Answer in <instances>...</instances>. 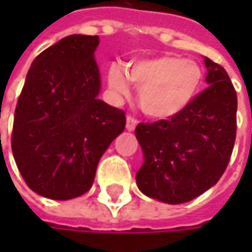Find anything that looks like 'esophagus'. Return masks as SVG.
Masks as SVG:
<instances>
[{"label":"esophagus","instance_id":"esophagus-1","mask_svg":"<svg viewBox=\"0 0 252 252\" xmlns=\"http://www.w3.org/2000/svg\"><path fill=\"white\" fill-rule=\"evenodd\" d=\"M126 129L128 131H134L135 126H137V120L132 118V117H126Z\"/></svg>","mask_w":252,"mask_h":252}]
</instances>
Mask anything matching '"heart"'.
Masks as SVG:
<instances>
[{
    "mask_svg": "<svg viewBox=\"0 0 252 252\" xmlns=\"http://www.w3.org/2000/svg\"><path fill=\"white\" fill-rule=\"evenodd\" d=\"M128 80L138 89V106L153 120L168 121L182 115L201 92L204 71L192 60L160 55L137 60L126 70L114 67L108 73L109 89L126 96Z\"/></svg>",
    "mask_w": 252,
    "mask_h": 252,
    "instance_id": "b5f03b06",
    "label": "heart"
}]
</instances>
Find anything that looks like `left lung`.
Instances as JSON below:
<instances>
[{"instance_id": "8db88e82", "label": "left lung", "mask_w": 252, "mask_h": 252, "mask_svg": "<svg viewBox=\"0 0 252 252\" xmlns=\"http://www.w3.org/2000/svg\"><path fill=\"white\" fill-rule=\"evenodd\" d=\"M203 90L179 117L135 126L143 165L138 189L158 201L182 204L212 188L226 169L236 137V92L226 70L204 57Z\"/></svg>"}]
</instances>
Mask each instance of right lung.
Listing matches in <instances>:
<instances>
[{
	"instance_id": "obj_1",
	"label": "right lung",
	"mask_w": 252,
	"mask_h": 252,
	"mask_svg": "<svg viewBox=\"0 0 252 252\" xmlns=\"http://www.w3.org/2000/svg\"><path fill=\"white\" fill-rule=\"evenodd\" d=\"M99 36L71 34L39 54L26 76L11 135L13 156L32 191L51 200L87 192L126 114L97 99Z\"/></svg>"
}]
</instances>
